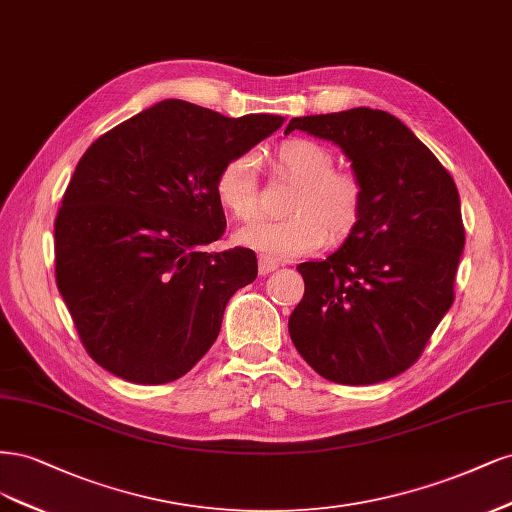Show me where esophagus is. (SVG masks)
<instances>
[{
	"instance_id": "1",
	"label": "esophagus",
	"mask_w": 512,
	"mask_h": 512,
	"mask_svg": "<svg viewBox=\"0 0 512 512\" xmlns=\"http://www.w3.org/2000/svg\"><path fill=\"white\" fill-rule=\"evenodd\" d=\"M276 268H278V261H276V259H272V257H266V255L259 257V274L266 276V274L274 272Z\"/></svg>"
}]
</instances>
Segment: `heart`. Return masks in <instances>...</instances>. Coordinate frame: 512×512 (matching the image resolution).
I'll use <instances>...</instances> for the list:
<instances>
[{"instance_id":"obj_1","label":"heart","mask_w":512,"mask_h":512,"mask_svg":"<svg viewBox=\"0 0 512 512\" xmlns=\"http://www.w3.org/2000/svg\"><path fill=\"white\" fill-rule=\"evenodd\" d=\"M272 170L295 180L287 202L291 217L240 229V244L293 259L319 251L329 238L342 242L355 232L364 214V187L355 174L334 168V157L323 144L308 138L280 142L274 148ZM214 195L234 219L249 223L257 217L259 189L251 155H236L223 163L214 180Z\"/></svg>"}]
</instances>
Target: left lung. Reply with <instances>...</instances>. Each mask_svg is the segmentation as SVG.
<instances>
[{
  "mask_svg": "<svg viewBox=\"0 0 512 512\" xmlns=\"http://www.w3.org/2000/svg\"><path fill=\"white\" fill-rule=\"evenodd\" d=\"M336 142L364 187V214L340 251L300 263L304 298L289 334L308 366L340 385L408 370L455 300L464 251L453 176L393 114L353 108L291 119Z\"/></svg>",
  "mask_w": 512,
  "mask_h": 512,
  "instance_id": "left-lung-1",
  "label": "left lung"
}]
</instances>
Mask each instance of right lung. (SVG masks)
Here are the masks:
<instances>
[{"label": "right lung", "mask_w": 512, "mask_h": 512, "mask_svg": "<svg viewBox=\"0 0 512 512\" xmlns=\"http://www.w3.org/2000/svg\"><path fill=\"white\" fill-rule=\"evenodd\" d=\"M283 121L166 100L87 148L55 219V278L95 364L163 385L206 355L257 278L251 249L204 251L227 227L214 180Z\"/></svg>", "instance_id": "obj_1"}]
</instances>
